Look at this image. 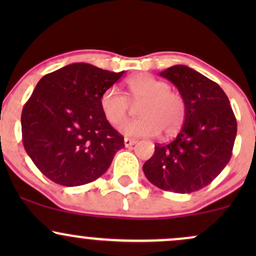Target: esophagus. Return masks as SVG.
<instances>
[{
  "mask_svg": "<svg viewBox=\"0 0 256 256\" xmlns=\"http://www.w3.org/2000/svg\"><path fill=\"white\" fill-rule=\"evenodd\" d=\"M136 142H137V140H134V138H128V137H125L124 138V144H125V146H131L136 144Z\"/></svg>",
  "mask_w": 256,
  "mask_h": 256,
  "instance_id": "obj_1",
  "label": "esophagus"
}]
</instances>
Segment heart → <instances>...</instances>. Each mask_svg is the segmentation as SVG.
Masks as SVG:
<instances>
[{"label":"heart","mask_w":256,"mask_h":256,"mask_svg":"<svg viewBox=\"0 0 256 256\" xmlns=\"http://www.w3.org/2000/svg\"><path fill=\"white\" fill-rule=\"evenodd\" d=\"M128 97L118 88L104 91L100 106L107 122L118 126L128 118L131 104H140V118L126 122L120 130L126 136L150 137L162 131L172 136L180 130L186 116V104L182 94L171 90L168 83L149 74H136L128 80Z\"/></svg>","instance_id":"b5f03b06"}]
</instances>
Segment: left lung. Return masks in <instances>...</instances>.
<instances>
[{
	"instance_id": "obj_1",
	"label": "left lung",
	"mask_w": 256,
	"mask_h": 256,
	"mask_svg": "<svg viewBox=\"0 0 256 256\" xmlns=\"http://www.w3.org/2000/svg\"><path fill=\"white\" fill-rule=\"evenodd\" d=\"M160 76L183 95L186 116L176 138L155 144L143 172L165 192H198L212 183L230 161L237 134L236 116L224 90L195 70L176 64Z\"/></svg>"
}]
</instances>
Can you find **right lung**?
<instances>
[{
	"label": "right lung",
	"mask_w": 256,
	"mask_h": 256,
	"mask_svg": "<svg viewBox=\"0 0 256 256\" xmlns=\"http://www.w3.org/2000/svg\"><path fill=\"white\" fill-rule=\"evenodd\" d=\"M122 74L77 62L38 82L22 108V144L46 178L64 186L91 183L124 148V137L100 106L104 91Z\"/></svg>",
	"instance_id": "right-lung-1"
}]
</instances>
